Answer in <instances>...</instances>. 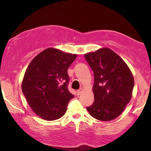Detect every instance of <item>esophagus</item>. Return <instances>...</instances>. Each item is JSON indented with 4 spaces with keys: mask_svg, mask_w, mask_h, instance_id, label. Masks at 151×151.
Wrapping results in <instances>:
<instances>
[{
    "mask_svg": "<svg viewBox=\"0 0 151 151\" xmlns=\"http://www.w3.org/2000/svg\"><path fill=\"white\" fill-rule=\"evenodd\" d=\"M83 91V89L82 88H81V89H79V90H77V94L78 95H80L81 93H82Z\"/></svg>",
    "mask_w": 151,
    "mask_h": 151,
    "instance_id": "34e87169",
    "label": "esophagus"
}]
</instances>
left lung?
Instances as JSON below:
<instances>
[{"mask_svg":"<svg viewBox=\"0 0 151 151\" xmlns=\"http://www.w3.org/2000/svg\"><path fill=\"white\" fill-rule=\"evenodd\" d=\"M84 58L94 75V101L86 109L98 120L115 119L132 97L133 74L122 58L109 48L86 53Z\"/></svg>","mask_w":151,"mask_h":151,"instance_id":"left-lung-1","label":"left lung"}]
</instances>
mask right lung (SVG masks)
<instances>
[{"label": "right lung", "instance_id": "obj_1", "mask_svg": "<svg viewBox=\"0 0 151 151\" xmlns=\"http://www.w3.org/2000/svg\"><path fill=\"white\" fill-rule=\"evenodd\" d=\"M77 55L47 48L30 62L22 82V91L30 108L47 121L60 119L74 95L67 88V70Z\"/></svg>", "mask_w": 151, "mask_h": 151}]
</instances>
